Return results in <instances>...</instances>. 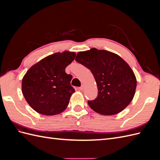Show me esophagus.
Segmentation results:
<instances>
[{
    "label": "esophagus",
    "mask_w": 160,
    "mask_h": 160,
    "mask_svg": "<svg viewBox=\"0 0 160 160\" xmlns=\"http://www.w3.org/2000/svg\"><path fill=\"white\" fill-rule=\"evenodd\" d=\"M84 88H85V86H84V85H82L80 88H79V89L81 90V91H83L84 90Z\"/></svg>",
    "instance_id": "esophagus-1"
}]
</instances>
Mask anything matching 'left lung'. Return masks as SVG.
<instances>
[{
    "instance_id": "obj_1",
    "label": "left lung",
    "mask_w": 160,
    "mask_h": 160,
    "mask_svg": "<svg viewBox=\"0 0 160 160\" xmlns=\"http://www.w3.org/2000/svg\"><path fill=\"white\" fill-rule=\"evenodd\" d=\"M75 60L88 68L95 79L98 97L88 101L89 107L95 112L113 115L131 103L137 80L133 70L122 57L112 52L92 48L79 52Z\"/></svg>"
}]
</instances>
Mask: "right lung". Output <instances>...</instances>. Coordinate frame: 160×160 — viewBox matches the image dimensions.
I'll return each instance as SVG.
<instances>
[{
    "mask_svg": "<svg viewBox=\"0 0 160 160\" xmlns=\"http://www.w3.org/2000/svg\"><path fill=\"white\" fill-rule=\"evenodd\" d=\"M75 52L65 51L45 57L28 69L22 80V93L37 113L54 115L64 111L75 89L72 75L65 68L75 59Z\"/></svg>",
    "mask_w": 160,
    "mask_h": 160,
    "instance_id": "obj_1",
    "label": "right lung"
}]
</instances>
